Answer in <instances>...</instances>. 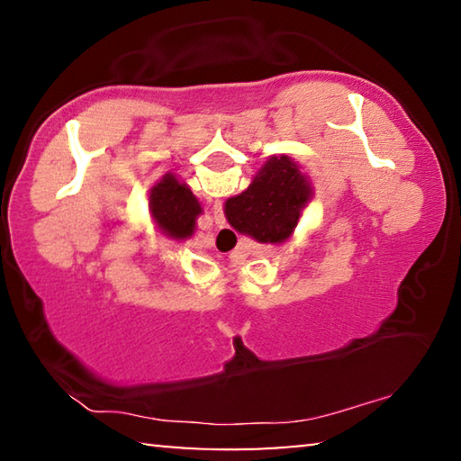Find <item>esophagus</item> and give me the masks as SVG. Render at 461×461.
Returning <instances> with one entry per match:
<instances>
[{
  "label": "esophagus",
  "mask_w": 461,
  "mask_h": 461,
  "mask_svg": "<svg viewBox=\"0 0 461 461\" xmlns=\"http://www.w3.org/2000/svg\"><path fill=\"white\" fill-rule=\"evenodd\" d=\"M213 220H215V225H220V228H223V225H225L221 201H215V203H213Z\"/></svg>",
  "instance_id": "34e87169"
}]
</instances>
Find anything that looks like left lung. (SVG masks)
Instances as JSON below:
<instances>
[{
    "label": "left lung",
    "instance_id": "8db88e82",
    "mask_svg": "<svg viewBox=\"0 0 461 461\" xmlns=\"http://www.w3.org/2000/svg\"><path fill=\"white\" fill-rule=\"evenodd\" d=\"M146 197L156 228L165 236L178 241L193 236L203 207L189 185L168 170L148 189Z\"/></svg>",
    "mask_w": 461,
    "mask_h": 461
}]
</instances>
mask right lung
Here are the masks:
<instances>
[{"label": "right lung", "instance_id": "add662e5", "mask_svg": "<svg viewBox=\"0 0 461 461\" xmlns=\"http://www.w3.org/2000/svg\"><path fill=\"white\" fill-rule=\"evenodd\" d=\"M301 168L291 156H270L248 189L225 201V220L260 244H283L315 193L309 175Z\"/></svg>", "mask_w": 461, "mask_h": 461}]
</instances>
